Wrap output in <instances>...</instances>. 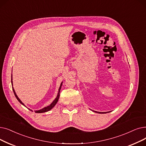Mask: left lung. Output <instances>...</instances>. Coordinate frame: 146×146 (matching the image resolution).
<instances>
[{"label":"left lung","instance_id":"obj_1","mask_svg":"<svg viewBox=\"0 0 146 146\" xmlns=\"http://www.w3.org/2000/svg\"><path fill=\"white\" fill-rule=\"evenodd\" d=\"M92 111H93L94 112H96V113H106V112H100V111H94V110H92ZM109 112H110V111H109Z\"/></svg>","mask_w":146,"mask_h":146}]
</instances>
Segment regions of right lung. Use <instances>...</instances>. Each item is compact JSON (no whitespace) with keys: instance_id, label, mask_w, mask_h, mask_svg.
Masks as SVG:
<instances>
[{"instance_id":"add662e5","label":"right lung","mask_w":146,"mask_h":146,"mask_svg":"<svg viewBox=\"0 0 146 146\" xmlns=\"http://www.w3.org/2000/svg\"><path fill=\"white\" fill-rule=\"evenodd\" d=\"M11 83H12V90H13V91H14V95H15V97H16V98L18 100V101H19V102H20L21 104H23L24 106H25V107H26V106L24 105V104L22 102V101L20 100V99L18 98V97L17 96V95L16 94V92H15V90H14V88H13V84H12V75H11ZM62 82H61V85H60V88H59V89H58V94H57V96H56V97L55 98V100L52 101V103L50 104L49 106H46V107H43V109H40V110H36L35 111V113H45V112H46V111H49V110H51L53 107L55 106V104L57 103V102H58V99H59V98H60V90H61V86H62ZM30 111H33V110H31V109H29Z\"/></svg>"}]
</instances>
